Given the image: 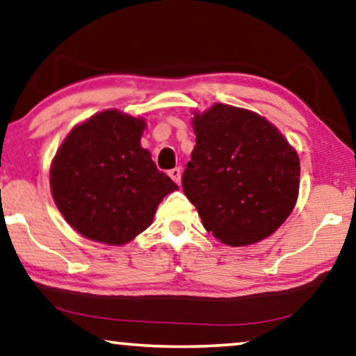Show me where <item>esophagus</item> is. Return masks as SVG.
<instances>
[{
  "mask_svg": "<svg viewBox=\"0 0 356 356\" xmlns=\"http://www.w3.org/2000/svg\"><path fill=\"white\" fill-rule=\"evenodd\" d=\"M169 174V177H171L174 182H176L177 185L180 184V177H182V172H180V169L179 168H174V169H171V171L168 172Z\"/></svg>",
  "mask_w": 356,
  "mask_h": 356,
  "instance_id": "esophagus-1",
  "label": "esophagus"
}]
</instances>
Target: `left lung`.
I'll return each instance as SVG.
<instances>
[{
	"label": "left lung",
	"instance_id": "left-lung-1",
	"mask_svg": "<svg viewBox=\"0 0 356 356\" xmlns=\"http://www.w3.org/2000/svg\"><path fill=\"white\" fill-rule=\"evenodd\" d=\"M196 145L182 188L204 229L229 246L272 235L299 193V156L261 115L214 104L192 121Z\"/></svg>",
	"mask_w": 356,
	"mask_h": 356
}]
</instances>
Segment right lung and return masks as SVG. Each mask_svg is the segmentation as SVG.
I'll list each match as a JSON object with an SVG mask.
<instances>
[{"mask_svg":"<svg viewBox=\"0 0 356 356\" xmlns=\"http://www.w3.org/2000/svg\"><path fill=\"white\" fill-rule=\"evenodd\" d=\"M144 127L142 118L102 111L73 127L52 160V198L89 240L113 246L134 240L179 188L142 148Z\"/></svg>","mask_w":356,"mask_h":356,"instance_id":"right-lung-1","label":"right lung"}]
</instances>
